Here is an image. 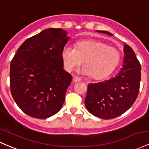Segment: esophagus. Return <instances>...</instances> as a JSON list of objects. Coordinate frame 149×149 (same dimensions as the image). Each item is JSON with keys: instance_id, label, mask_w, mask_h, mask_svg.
I'll return each mask as SVG.
<instances>
[{"instance_id": "esophagus-1", "label": "esophagus", "mask_w": 149, "mask_h": 149, "mask_svg": "<svg viewBox=\"0 0 149 149\" xmlns=\"http://www.w3.org/2000/svg\"><path fill=\"white\" fill-rule=\"evenodd\" d=\"M73 81L75 83H77V82H80V81H81V80L80 79V78H76V77H73Z\"/></svg>"}]
</instances>
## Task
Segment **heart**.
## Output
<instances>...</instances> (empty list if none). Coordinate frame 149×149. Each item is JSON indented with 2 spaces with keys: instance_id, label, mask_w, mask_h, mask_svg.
<instances>
[{
  "instance_id": "obj_1",
  "label": "heart",
  "mask_w": 149,
  "mask_h": 149,
  "mask_svg": "<svg viewBox=\"0 0 149 149\" xmlns=\"http://www.w3.org/2000/svg\"><path fill=\"white\" fill-rule=\"evenodd\" d=\"M61 57L64 67L68 71L83 61L85 65L78 70V73L91 76L95 80L107 77L120 61V54L117 49L95 40L78 42L76 48L66 45L62 49Z\"/></svg>"
}]
</instances>
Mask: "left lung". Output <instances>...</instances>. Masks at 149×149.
<instances>
[{
	"label": "left lung",
	"instance_id": "1",
	"mask_svg": "<svg viewBox=\"0 0 149 149\" xmlns=\"http://www.w3.org/2000/svg\"><path fill=\"white\" fill-rule=\"evenodd\" d=\"M97 32L112 36L107 31ZM124 54L122 68L114 77L88 84L85 104L95 117L109 120L120 116L132 107L138 96L141 64L129 45L124 46Z\"/></svg>",
	"mask_w": 149,
	"mask_h": 149
}]
</instances>
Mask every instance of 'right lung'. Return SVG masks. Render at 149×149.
I'll list each match as a JSON object with an SVG mask.
<instances>
[{
  "label": "right lung",
  "mask_w": 149,
  "mask_h": 149,
  "mask_svg": "<svg viewBox=\"0 0 149 149\" xmlns=\"http://www.w3.org/2000/svg\"><path fill=\"white\" fill-rule=\"evenodd\" d=\"M70 37L66 30L49 28L26 40L11 61L10 92L19 109L46 119L61 108L72 76L63 68L62 49Z\"/></svg>",
  "instance_id": "1"
}]
</instances>
